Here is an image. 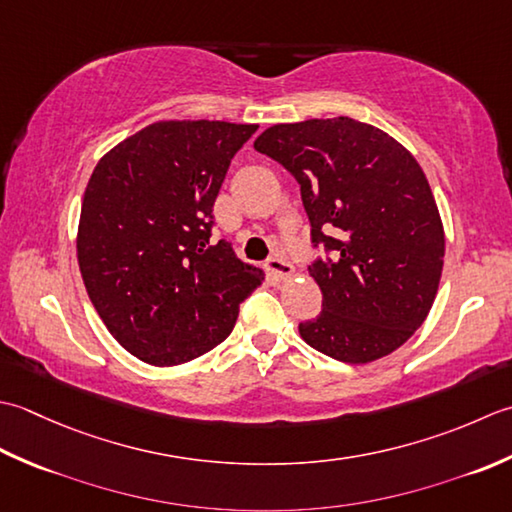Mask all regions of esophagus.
Returning <instances> with one entry per match:
<instances>
[{
    "instance_id": "obj_1",
    "label": "esophagus",
    "mask_w": 512,
    "mask_h": 512,
    "mask_svg": "<svg viewBox=\"0 0 512 512\" xmlns=\"http://www.w3.org/2000/svg\"><path fill=\"white\" fill-rule=\"evenodd\" d=\"M265 269H267V274H271L276 280H285L294 274V267H291L287 260H283L280 256H271L265 263Z\"/></svg>"
}]
</instances>
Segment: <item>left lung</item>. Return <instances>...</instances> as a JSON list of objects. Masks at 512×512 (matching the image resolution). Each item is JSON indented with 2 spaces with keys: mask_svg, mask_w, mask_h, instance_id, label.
<instances>
[{
  "mask_svg": "<svg viewBox=\"0 0 512 512\" xmlns=\"http://www.w3.org/2000/svg\"><path fill=\"white\" fill-rule=\"evenodd\" d=\"M254 148L300 185L309 265L322 311L300 322L325 356L364 364L409 340L429 316L444 265V229L429 181L387 132L349 117L271 125Z\"/></svg>",
  "mask_w": 512,
  "mask_h": 512,
  "instance_id": "obj_1",
  "label": "left lung"
}]
</instances>
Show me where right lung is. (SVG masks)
<instances>
[{
    "label": "right lung",
    "instance_id": "obj_1",
    "mask_svg": "<svg viewBox=\"0 0 512 512\" xmlns=\"http://www.w3.org/2000/svg\"><path fill=\"white\" fill-rule=\"evenodd\" d=\"M258 125L159 121L97 163L81 203L79 269L103 325L154 367L203 356L232 333L263 271L212 241L214 201Z\"/></svg>",
    "mask_w": 512,
    "mask_h": 512
}]
</instances>
